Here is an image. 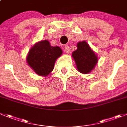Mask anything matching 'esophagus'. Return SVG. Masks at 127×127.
<instances>
[{
	"label": "esophagus",
	"instance_id": "esophagus-1",
	"mask_svg": "<svg viewBox=\"0 0 127 127\" xmlns=\"http://www.w3.org/2000/svg\"><path fill=\"white\" fill-rule=\"evenodd\" d=\"M64 51L66 52L67 54L69 53V52H70V48H69V46H67V45L64 46Z\"/></svg>",
	"mask_w": 127,
	"mask_h": 127
}]
</instances>
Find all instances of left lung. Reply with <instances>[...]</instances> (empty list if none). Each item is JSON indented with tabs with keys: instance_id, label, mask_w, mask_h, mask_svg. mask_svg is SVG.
<instances>
[{
	"instance_id": "obj_1",
	"label": "left lung",
	"mask_w": 127,
	"mask_h": 127,
	"mask_svg": "<svg viewBox=\"0 0 127 127\" xmlns=\"http://www.w3.org/2000/svg\"><path fill=\"white\" fill-rule=\"evenodd\" d=\"M77 47V50L72 53L77 69L80 73L88 74L96 64L98 58L86 41L78 42Z\"/></svg>"
}]
</instances>
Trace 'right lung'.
Instances as JSON below:
<instances>
[{
	"instance_id": "1",
	"label": "right lung",
	"mask_w": 127,
	"mask_h": 127,
	"mask_svg": "<svg viewBox=\"0 0 127 127\" xmlns=\"http://www.w3.org/2000/svg\"><path fill=\"white\" fill-rule=\"evenodd\" d=\"M61 54L60 47H53L49 41L44 40L36 43L31 49L27 62L35 73L46 76L53 70L56 60Z\"/></svg>"
}]
</instances>
